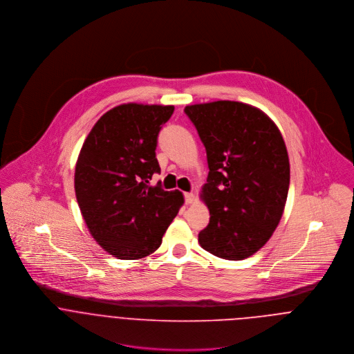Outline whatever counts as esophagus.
<instances>
[{"label": "esophagus", "instance_id": "1", "mask_svg": "<svg viewBox=\"0 0 354 354\" xmlns=\"http://www.w3.org/2000/svg\"><path fill=\"white\" fill-rule=\"evenodd\" d=\"M184 198H185V202L188 203V204H192V203L196 202V196H195L192 192H187V194L184 195Z\"/></svg>", "mask_w": 354, "mask_h": 354}]
</instances>
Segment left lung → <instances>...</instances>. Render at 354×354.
I'll list each match as a JSON object with an SVG mask.
<instances>
[{"label": "left lung", "mask_w": 354, "mask_h": 354, "mask_svg": "<svg viewBox=\"0 0 354 354\" xmlns=\"http://www.w3.org/2000/svg\"><path fill=\"white\" fill-rule=\"evenodd\" d=\"M184 111L198 129L209 169L201 194L209 223L199 244L221 259L250 257L272 236L288 199L283 138L267 114L247 103L209 102Z\"/></svg>", "instance_id": "left-lung-1"}]
</instances>
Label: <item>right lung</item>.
<instances>
[{
    "label": "right lung",
    "instance_id": "1",
    "mask_svg": "<svg viewBox=\"0 0 354 354\" xmlns=\"http://www.w3.org/2000/svg\"><path fill=\"white\" fill-rule=\"evenodd\" d=\"M174 106L125 103L106 111L79 153L75 192L83 219L106 252L136 260L155 252L184 204L180 191H163L155 156L158 133Z\"/></svg>",
    "mask_w": 354,
    "mask_h": 354
}]
</instances>
